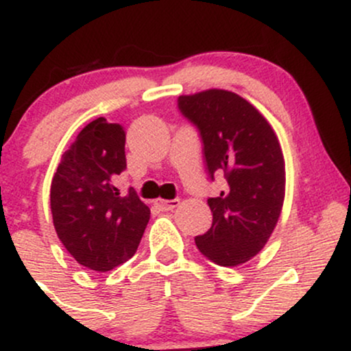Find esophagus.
I'll return each instance as SVG.
<instances>
[{
    "label": "esophagus",
    "mask_w": 351,
    "mask_h": 351,
    "mask_svg": "<svg viewBox=\"0 0 351 351\" xmlns=\"http://www.w3.org/2000/svg\"><path fill=\"white\" fill-rule=\"evenodd\" d=\"M156 208L162 209V211H171L180 204V199H156L155 201Z\"/></svg>",
    "instance_id": "34e87169"
}]
</instances>
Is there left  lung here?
Masks as SVG:
<instances>
[{"mask_svg": "<svg viewBox=\"0 0 351 351\" xmlns=\"http://www.w3.org/2000/svg\"><path fill=\"white\" fill-rule=\"evenodd\" d=\"M178 107L199 128L211 178L228 186L208 199L213 224L196 236L213 263L236 267L259 254L276 229L285 198V162L279 138L251 102L224 88L180 95Z\"/></svg>", "mask_w": 351, "mask_h": 351, "instance_id": "1", "label": "left lung"}]
</instances>
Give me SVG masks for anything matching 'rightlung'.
Segmentation results:
<instances>
[{"mask_svg": "<svg viewBox=\"0 0 351 351\" xmlns=\"http://www.w3.org/2000/svg\"><path fill=\"white\" fill-rule=\"evenodd\" d=\"M125 168L123 128L99 117L64 152L52 178L56 232L67 252L90 271H112L130 259L150 219V208L135 191L120 196L115 188Z\"/></svg>", "mask_w": 351, "mask_h": 351, "instance_id": "add662e5", "label": "right lung"}]
</instances>
